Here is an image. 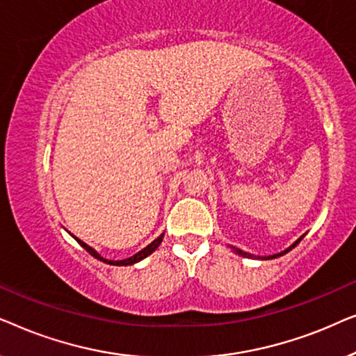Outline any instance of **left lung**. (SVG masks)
I'll return each instance as SVG.
<instances>
[{
  "instance_id": "8db88e82",
  "label": "left lung",
  "mask_w": 356,
  "mask_h": 356,
  "mask_svg": "<svg viewBox=\"0 0 356 356\" xmlns=\"http://www.w3.org/2000/svg\"><path fill=\"white\" fill-rule=\"evenodd\" d=\"M306 235V233H305ZM305 235H301L298 240H296L293 245H290L289 248H286V250H284V251H280V252H277V254H272V256H252V254H250V252H245V251H241V250H238V248H235V246H230L232 250H233V252H236L238 256H243V257H250V259H262V261H266V259H275V257H280V256H284V254H286V252L289 251H291L293 250V248L298 245V243L303 240V236Z\"/></svg>"
}]
</instances>
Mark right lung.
<instances>
[{
	"label": "right lung",
	"instance_id": "obj_1",
	"mask_svg": "<svg viewBox=\"0 0 356 356\" xmlns=\"http://www.w3.org/2000/svg\"><path fill=\"white\" fill-rule=\"evenodd\" d=\"M163 235L165 233H162V235L160 236H157L155 238V240L150 243V245H147L144 248V250H140L139 252H136L134 256H131V257H128V259H121V261H111V259H105L104 256H100L99 252H97L94 248L92 246H89L87 245V243H84L82 240H79V238H76L74 235H72V238H74V240L79 243V245L84 248V250L89 252L90 256H94L95 259H99V261H102V262H105V264H110V266H133V264H136V262H139V261H143V259H145V257L147 256H150L152 254V252L157 250V248L160 246V243H162V240H163Z\"/></svg>",
	"mask_w": 356,
	"mask_h": 356
}]
</instances>
